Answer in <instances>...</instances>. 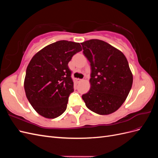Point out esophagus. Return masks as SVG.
<instances>
[{"instance_id": "esophagus-1", "label": "esophagus", "mask_w": 158, "mask_h": 158, "mask_svg": "<svg viewBox=\"0 0 158 158\" xmlns=\"http://www.w3.org/2000/svg\"><path fill=\"white\" fill-rule=\"evenodd\" d=\"M76 82L77 83H79V82H82V79H79V78H77L76 80Z\"/></svg>"}]
</instances>
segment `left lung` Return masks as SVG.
<instances>
[{"label": "left lung", "instance_id": "left-lung-1", "mask_svg": "<svg viewBox=\"0 0 158 158\" xmlns=\"http://www.w3.org/2000/svg\"><path fill=\"white\" fill-rule=\"evenodd\" d=\"M81 45L91 66V88L82 96L85 106L99 114L116 111L125 102L133 82L127 58L102 40H90Z\"/></svg>", "mask_w": 158, "mask_h": 158}]
</instances>
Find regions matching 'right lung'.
Listing matches in <instances>:
<instances>
[{"label":"right lung","instance_id":"1","mask_svg":"<svg viewBox=\"0 0 158 158\" xmlns=\"http://www.w3.org/2000/svg\"><path fill=\"white\" fill-rule=\"evenodd\" d=\"M81 51L79 43L61 40L33 56L26 69L24 89L28 101L40 115L55 118L65 111L74 92L68 64Z\"/></svg>","mask_w":158,"mask_h":158}]
</instances>
